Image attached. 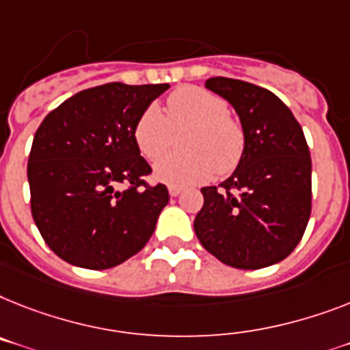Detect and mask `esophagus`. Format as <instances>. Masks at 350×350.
Instances as JSON below:
<instances>
[{
  "label": "esophagus",
  "mask_w": 350,
  "mask_h": 350,
  "mask_svg": "<svg viewBox=\"0 0 350 350\" xmlns=\"http://www.w3.org/2000/svg\"><path fill=\"white\" fill-rule=\"evenodd\" d=\"M168 193H170V196H178L182 193V187H178V186H170L168 187Z\"/></svg>",
  "instance_id": "1"
}]
</instances>
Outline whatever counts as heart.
<instances>
[{
  "instance_id": "obj_1",
  "label": "heart",
  "mask_w": 350,
  "mask_h": 350,
  "mask_svg": "<svg viewBox=\"0 0 350 350\" xmlns=\"http://www.w3.org/2000/svg\"><path fill=\"white\" fill-rule=\"evenodd\" d=\"M168 118L155 105L148 107L134 126V139L143 157L154 161L170 148L172 129L189 126L182 148L154 164V178L170 186H191L218 173L227 175L241 161L245 135L241 126L227 116V103L215 92L200 88L173 91L166 105Z\"/></svg>"
}]
</instances>
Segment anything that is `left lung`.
<instances>
[{
  "label": "left lung",
  "mask_w": 350,
  "mask_h": 350,
  "mask_svg": "<svg viewBox=\"0 0 350 350\" xmlns=\"http://www.w3.org/2000/svg\"><path fill=\"white\" fill-rule=\"evenodd\" d=\"M206 89L232 105L241 123V161L220 186L202 187L195 218L202 247L224 265L258 270L288 258L311 215V157L304 132L272 91L216 77Z\"/></svg>",
  "instance_id": "8db88e82"
}]
</instances>
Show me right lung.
Returning a JSON list of instances; mask_svg holds the SVG:
<instances>
[{
  "mask_svg": "<svg viewBox=\"0 0 350 350\" xmlns=\"http://www.w3.org/2000/svg\"><path fill=\"white\" fill-rule=\"evenodd\" d=\"M168 83L112 82L77 92L42 120L28 157L31 216L46 245L69 265L118 267L148 243L170 200L134 126ZM120 183L131 187L121 192Z\"/></svg>",
  "mask_w": 350,
  "mask_h": 350,
  "instance_id": "right-lung-1",
  "label": "right lung"
}]
</instances>
